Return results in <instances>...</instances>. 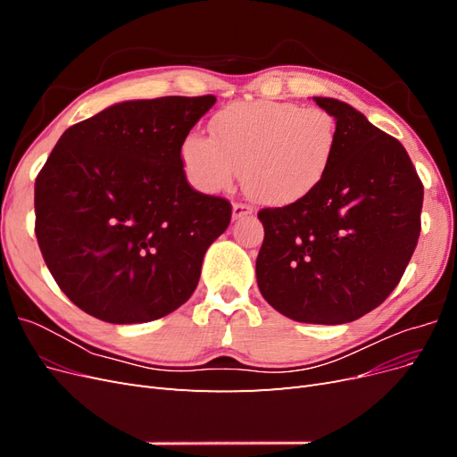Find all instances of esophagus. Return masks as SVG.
Masks as SVG:
<instances>
[{
	"label": "esophagus",
	"mask_w": 457,
	"mask_h": 457,
	"mask_svg": "<svg viewBox=\"0 0 457 457\" xmlns=\"http://www.w3.org/2000/svg\"><path fill=\"white\" fill-rule=\"evenodd\" d=\"M252 213H253V205L244 204V202H234V205H232V217L234 219H240L244 215H252Z\"/></svg>",
	"instance_id": "esophagus-1"
}]
</instances>
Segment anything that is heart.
Masks as SVG:
<instances>
[{
    "label": "heart",
    "mask_w": 457,
    "mask_h": 457,
    "mask_svg": "<svg viewBox=\"0 0 457 457\" xmlns=\"http://www.w3.org/2000/svg\"><path fill=\"white\" fill-rule=\"evenodd\" d=\"M213 141L190 133L181 145L187 175L200 190H228L244 170V187L269 204L299 202L324 181L339 141L324 108L297 103H232L212 118Z\"/></svg>",
    "instance_id": "obj_1"
}]
</instances>
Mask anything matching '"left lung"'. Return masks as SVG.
Returning a JSON list of instances; mask_svg holds the SVG:
<instances>
[{
  "label": "left lung",
  "mask_w": 457,
  "mask_h": 457,
  "mask_svg": "<svg viewBox=\"0 0 457 457\" xmlns=\"http://www.w3.org/2000/svg\"><path fill=\"white\" fill-rule=\"evenodd\" d=\"M314 103L336 118L334 162L309 196L257 213L265 238L262 297L307 324H347L398 286L421 232L423 183L406 148L351 104Z\"/></svg>",
  "instance_id": "8db88e82"
}]
</instances>
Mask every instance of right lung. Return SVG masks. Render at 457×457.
Returning <instances> with one entry per match:
<instances>
[{
  "mask_svg": "<svg viewBox=\"0 0 457 457\" xmlns=\"http://www.w3.org/2000/svg\"><path fill=\"white\" fill-rule=\"evenodd\" d=\"M213 95L110 106L74 123L36 177V238L54 282L110 324L150 322L195 292L227 198L192 188L181 145Z\"/></svg>",
  "mask_w": 457,
  "mask_h": 457,
  "instance_id": "right-lung-1",
  "label": "right lung"
}]
</instances>
